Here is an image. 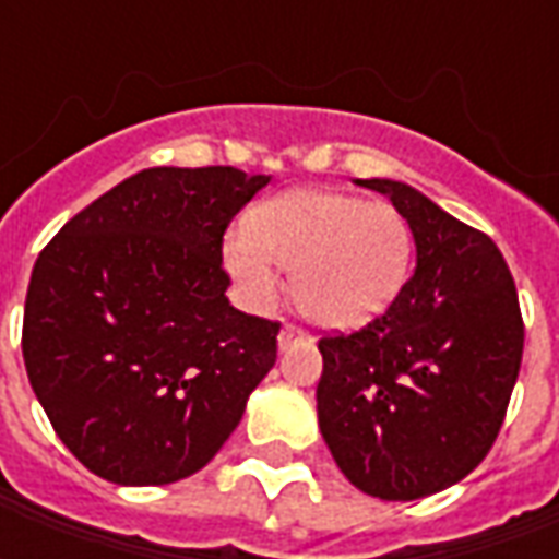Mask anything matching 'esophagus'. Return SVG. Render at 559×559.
Segmentation results:
<instances>
[{
  "label": "esophagus",
  "mask_w": 559,
  "mask_h": 559,
  "mask_svg": "<svg viewBox=\"0 0 559 559\" xmlns=\"http://www.w3.org/2000/svg\"><path fill=\"white\" fill-rule=\"evenodd\" d=\"M305 338H308V332H305V329L287 323V326H281L278 332V347L281 350H287V347H293V344H299V341Z\"/></svg>",
  "instance_id": "obj_1"
}]
</instances>
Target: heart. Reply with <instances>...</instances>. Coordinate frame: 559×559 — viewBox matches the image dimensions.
I'll return each instance as SVG.
<instances>
[{
    "instance_id": "1",
    "label": "heart",
    "mask_w": 559,
    "mask_h": 559,
    "mask_svg": "<svg viewBox=\"0 0 559 559\" xmlns=\"http://www.w3.org/2000/svg\"><path fill=\"white\" fill-rule=\"evenodd\" d=\"M248 299L272 302L278 266L293 269V302L311 323L356 329L395 302L411 275L413 230L392 203L332 188H293L263 200L221 242Z\"/></svg>"
}]
</instances>
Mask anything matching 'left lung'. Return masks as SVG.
I'll use <instances>...</instances> for the list:
<instances>
[{"label": "left lung", "instance_id": "1", "mask_svg": "<svg viewBox=\"0 0 559 559\" xmlns=\"http://www.w3.org/2000/svg\"><path fill=\"white\" fill-rule=\"evenodd\" d=\"M407 218L416 272L350 335L320 338L317 419L341 473L380 500H419L481 464L515 389L524 320L500 248L392 179H356Z\"/></svg>", "mask_w": 559, "mask_h": 559}]
</instances>
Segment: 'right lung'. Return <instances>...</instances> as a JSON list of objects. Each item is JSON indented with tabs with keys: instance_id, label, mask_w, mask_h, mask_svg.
I'll list each match as a JSON object with an SVG mask.
<instances>
[{
	"instance_id": "1",
	"label": "right lung",
	"mask_w": 559,
	"mask_h": 559,
	"mask_svg": "<svg viewBox=\"0 0 559 559\" xmlns=\"http://www.w3.org/2000/svg\"><path fill=\"white\" fill-rule=\"evenodd\" d=\"M269 176L148 167L78 212L32 269L23 362L59 440L116 485L215 457L278 356L281 323L236 311L221 242Z\"/></svg>"
}]
</instances>
